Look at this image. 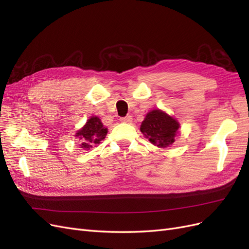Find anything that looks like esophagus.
Masks as SVG:
<instances>
[{"instance_id":"1","label":"esophagus","mask_w":249,"mask_h":249,"mask_svg":"<svg viewBox=\"0 0 249 249\" xmlns=\"http://www.w3.org/2000/svg\"><path fill=\"white\" fill-rule=\"evenodd\" d=\"M120 122L130 124V123L132 122V116H131V115H127V116H125V117H122V118H120Z\"/></svg>"}]
</instances>
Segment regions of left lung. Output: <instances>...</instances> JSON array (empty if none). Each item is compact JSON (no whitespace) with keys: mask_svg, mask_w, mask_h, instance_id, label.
<instances>
[{"mask_svg":"<svg viewBox=\"0 0 249 249\" xmlns=\"http://www.w3.org/2000/svg\"><path fill=\"white\" fill-rule=\"evenodd\" d=\"M179 124L176 119L161 110H153L147 113L142 122L140 131L145 137L159 147H166L175 142Z\"/></svg>","mask_w":249,"mask_h":249,"instance_id":"1","label":"left lung"}]
</instances>
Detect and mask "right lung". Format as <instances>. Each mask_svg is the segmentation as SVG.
<instances>
[{"instance_id": "right-lung-1", "label": "right lung", "mask_w": 249, "mask_h": 249, "mask_svg": "<svg viewBox=\"0 0 249 249\" xmlns=\"http://www.w3.org/2000/svg\"><path fill=\"white\" fill-rule=\"evenodd\" d=\"M107 133V127H104L100 118L92 116L87 120L86 124L77 133L76 136L81 139V147L86 149L99 144L106 137Z\"/></svg>"}]
</instances>
